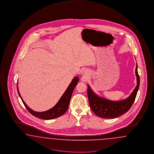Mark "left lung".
<instances>
[{
    "label": "left lung",
    "mask_w": 154,
    "mask_h": 154,
    "mask_svg": "<svg viewBox=\"0 0 154 154\" xmlns=\"http://www.w3.org/2000/svg\"><path fill=\"white\" fill-rule=\"evenodd\" d=\"M135 74L137 85L131 95L122 100L111 101L99 97L94 93L88 85V96L89 104L93 112L98 116L104 119L115 118L128 112L135 100L140 86V76L137 71V65H136Z\"/></svg>",
    "instance_id": "left-lung-1"
}]
</instances>
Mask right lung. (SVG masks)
I'll use <instances>...</instances> for the list:
<instances>
[{
	"instance_id": "obj_1",
	"label": "right lung",
	"mask_w": 154,
	"mask_h": 154,
	"mask_svg": "<svg viewBox=\"0 0 154 154\" xmlns=\"http://www.w3.org/2000/svg\"><path fill=\"white\" fill-rule=\"evenodd\" d=\"M79 81V79L78 77H75L71 82L70 85H69L68 88L66 90L65 93L63 94V95L61 97L59 102L57 103L56 105L54 107L51 108L50 109L45 112H35L33 111L32 109H31L30 108L28 107V106L25 104V103L23 102V99L21 97L18 88H17V91L24 106L28 109V111L32 115H33L34 116L38 117L39 119H42L43 120H50V119H54L60 116L64 113H65V112L67 111L69 107L70 98L73 93V91L74 90L75 86L78 84Z\"/></svg>"
}]
</instances>
